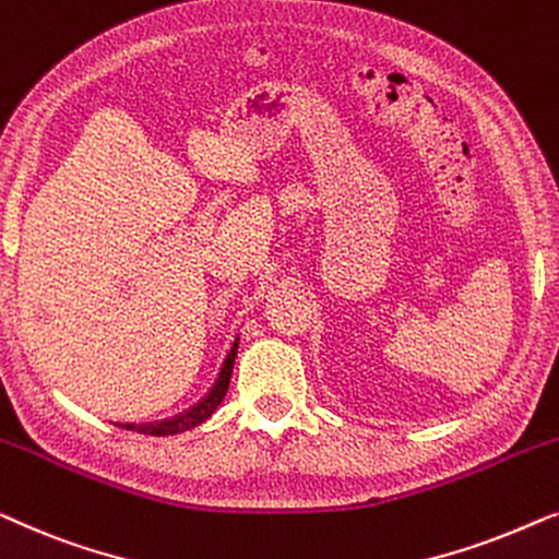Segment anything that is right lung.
<instances>
[{
  "label": "right lung",
  "instance_id": "1",
  "mask_svg": "<svg viewBox=\"0 0 559 559\" xmlns=\"http://www.w3.org/2000/svg\"><path fill=\"white\" fill-rule=\"evenodd\" d=\"M235 355H238V340H235L230 355H227L223 369H219V377L215 382V388H212L204 400H200L198 405L190 407V411L182 413V415H175V418L169 420H162V423H146V426H123L126 430H139V433H146V436H175V433H185V430H190L194 426H200L210 418L212 413L217 411V405L223 403L225 392H227V384H230V374H233V365H235Z\"/></svg>",
  "mask_w": 559,
  "mask_h": 559
}]
</instances>
